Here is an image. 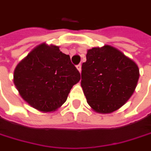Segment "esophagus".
I'll return each instance as SVG.
<instances>
[{"label":"esophagus","instance_id":"34e87169","mask_svg":"<svg viewBox=\"0 0 151 151\" xmlns=\"http://www.w3.org/2000/svg\"><path fill=\"white\" fill-rule=\"evenodd\" d=\"M77 69L78 70V72H79V73H81V65H80V64L77 65Z\"/></svg>","mask_w":151,"mask_h":151}]
</instances>
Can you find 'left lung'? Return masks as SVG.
Segmentation results:
<instances>
[{
  "label": "left lung",
  "instance_id": "1",
  "mask_svg": "<svg viewBox=\"0 0 151 151\" xmlns=\"http://www.w3.org/2000/svg\"><path fill=\"white\" fill-rule=\"evenodd\" d=\"M138 78L137 65L116 48L104 45L87 50L81 87L95 112L109 114L122 106L135 92Z\"/></svg>",
  "mask_w": 151,
  "mask_h": 151
}]
</instances>
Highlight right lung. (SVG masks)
I'll return each mask as SVG.
<instances>
[{
    "label": "right lung",
    "instance_id": "obj_1",
    "mask_svg": "<svg viewBox=\"0 0 151 151\" xmlns=\"http://www.w3.org/2000/svg\"><path fill=\"white\" fill-rule=\"evenodd\" d=\"M79 79L70 56L58 46L45 44L33 49L14 72V84L22 98L43 112L60 107Z\"/></svg>",
    "mask_w": 151,
    "mask_h": 151
}]
</instances>
